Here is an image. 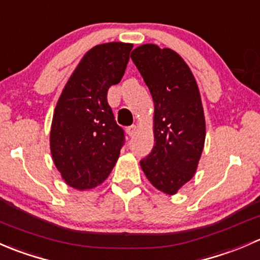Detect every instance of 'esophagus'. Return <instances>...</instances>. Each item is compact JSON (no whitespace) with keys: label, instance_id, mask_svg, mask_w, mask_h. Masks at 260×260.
I'll list each match as a JSON object with an SVG mask.
<instances>
[{"label":"esophagus","instance_id":"1","mask_svg":"<svg viewBox=\"0 0 260 260\" xmlns=\"http://www.w3.org/2000/svg\"><path fill=\"white\" fill-rule=\"evenodd\" d=\"M136 133V125H131V126L126 127V134L129 136H133Z\"/></svg>","mask_w":260,"mask_h":260}]
</instances>
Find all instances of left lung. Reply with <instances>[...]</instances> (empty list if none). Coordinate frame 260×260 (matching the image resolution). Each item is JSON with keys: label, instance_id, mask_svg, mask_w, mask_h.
<instances>
[{"label": "left lung", "instance_id": "1", "mask_svg": "<svg viewBox=\"0 0 260 260\" xmlns=\"http://www.w3.org/2000/svg\"><path fill=\"white\" fill-rule=\"evenodd\" d=\"M131 60L154 100V141L140 161L148 180L174 195L194 176L205 141V119L197 81L185 61L170 49L141 45Z\"/></svg>", "mask_w": 260, "mask_h": 260}]
</instances>
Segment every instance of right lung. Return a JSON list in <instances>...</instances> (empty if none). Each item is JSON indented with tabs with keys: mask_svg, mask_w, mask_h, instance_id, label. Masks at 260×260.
<instances>
[{
	"mask_svg": "<svg viewBox=\"0 0 260 260\" xmlns=\"http://www.w3.org/2000/svg\"><path fill=\"white\" fill-rule=\"evenodd\" d=\"M131 49L133 45L124 42L92 47L58 99L51 125V154L72 188H95L116 164L125 134L115 121L108 91L124 76Z\"/></svg>",
	"mask_w": 260,
	"mask_h": 260,
	"instance_id": "right-lung-1",
	"label": "right lung"
}]
</instances>
